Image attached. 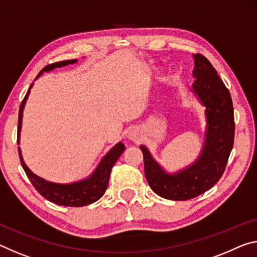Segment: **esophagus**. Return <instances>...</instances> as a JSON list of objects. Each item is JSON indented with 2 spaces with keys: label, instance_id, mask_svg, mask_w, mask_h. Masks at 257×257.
<instances>
[{
  "label": "esophagus",
  "instance_id": "34e87169",
  "mask_svg": "<svg viewBox=\"0 0 257 257\" xmlns=\"http://www.w3.org/2000/svg\"><path fill=\"white\" fill-rule=\"evenodd\" d=\"M142 137H143V134H142V132L138 128H132L128 132V138L130 141L135 142V143L140 142Z\"/></svg>",
  "mask_w": 257,
  "mask_h": 257
}]
</instances>
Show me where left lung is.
Instances as JSON below:
<instances>
[{
  "label": "left lung",
  "mask_w": 257,
  "mask_h": 257,
  "mask_svg": "<svg viewBox=\"0 0 257 257\" xmlns=\"http://www.w3.org/2000/svg\"><path fill=\"white\" fill-rule=\"evenodd\" d=\"M193 60L191 92L203 107L206 121L198 157L172 173L159 164L145 145L140 146L151 189L169 200H189L211 189L223 175L233 146L234 117L230 92L206 57L193 55Z\"/></svg>",
  "instance_id": "8db88e82"
}]
</instances>
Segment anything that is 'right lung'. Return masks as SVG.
I'll use <instances>...</instances> for the list:
<instances>
[{
	"mask_svg": "<svg viewBox=\"0 0 257 257\" xmlns=\"http://www.w3.org/2000/svg\"><path fill=\"white\" fill-rule=\"evenodd\" d=\"M77 59H70V60H63V62H58L51 65H48L41 71L38 76L35 77L36 81L39 77L43 74L44 72H51L55 68H60L68 66V65L76 64ZM34 83L31 84L30 89L26 93L25 98H24L22 105L19 108V117H18V141L17 143H20V132H22L23 125V114L24 108H25L26 101L30 96L31 89L33 88ZM124 145L119 142L113 146L112 149L108 150V152L100 159L98 165L96 168L92 170V173L82 180L72 182V183H55L44 180V178L38 176L32 170L28 168L27 165L24 161L22 150L18 148L20 162L27 177L30 178L32 184L36 189V191L43 195L47 200L56 203L59 206H70V207H83L90 203L95 202L103 197L105 191L107 189L109 175H111L112 167L115 164L117 159L123 153Z\"/></svg>",
	"mask_w": 257,
	"mask_h": 257,
	"instance_id": "obj_1",
	"label": "right lung"
}]
</instances>
